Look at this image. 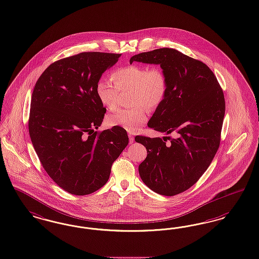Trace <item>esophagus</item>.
<instances>
[{
  "label": "esophagus",
  "instance_id": "obj_1",
  "mask_svg": "<svg viewBox=\"0 0 259 259\" xmlns=\"http://www.w3.org/2000/svg\"><path fill=\"white\" fill-rule=\"evenodd\" d=\"M128 137H129V143H130V144H133L135 141L134 136L132 134H129L128 135Z\"/></svg>",
  "mask_w": 259,
  "mask_h": 259
}]
</instances>
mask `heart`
Listing matches in <instances>:
<instances>
[{
  "mask_svg": "<svg viewBox=\"0 0 259 259\" xmlns=\"http://www.w3.org/2000/svg\"><path fill=\"white\" fill-rule=\"evenodd\" d=\"M113 83L100 79L95 85L98 101L110 111L117 107L119 93H132L131 110H121L108 116L111 126H120L125 130L134 132L147 121L148 110H155L166 99L168 79L166 72L158 66L132 64L118 68L112 74Z\"/></svg>",
  "mask_w": 259,
  "mask_h": 259,
  "instance_id": "heart-1",
  "label": "heart"
}]
</instances>
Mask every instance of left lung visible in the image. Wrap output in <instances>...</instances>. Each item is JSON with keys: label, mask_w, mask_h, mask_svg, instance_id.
<instances>
[{"label": "left lung", "mask_w": 259, "mask_h": 259, "mask_svg": "<svg viewBox=\"0 0 259 259\" xmlns=\"http://www.w3.org/2000/svg\"><path fill=\"white\" fill-rule=\"evenodd\" d=\"M134 62L160 64L168 79L166 99L148 121V127L176 138L137 136L147 156L139 166L146 186L172 197L197 183L217 153L226 112L223 90L212 70L172 48L141 53ZM170 143L166 144V139Z\"/></svg>", "instance_id": "1"}]
</instances>
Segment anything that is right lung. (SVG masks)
<instances>
[{
  "mask_svg": "<svg viewBox=\"0 0 259 259\" xmlns=\"http://www.w3.org/2000/svg\"><path fill=\"white\" fill-rule=\"evenodd\" d=\"M120 56L83 52L53 62L31 94L29 133L34 150L55 183L75 196L103 187L129 143L120 126L95 131L106 113L95 85Z\"/></svg>",
  "mask_w": 259,
  "mask_h": 259,
  "instance_id": "1",
  "label": "right lung"
}]
</instances>
